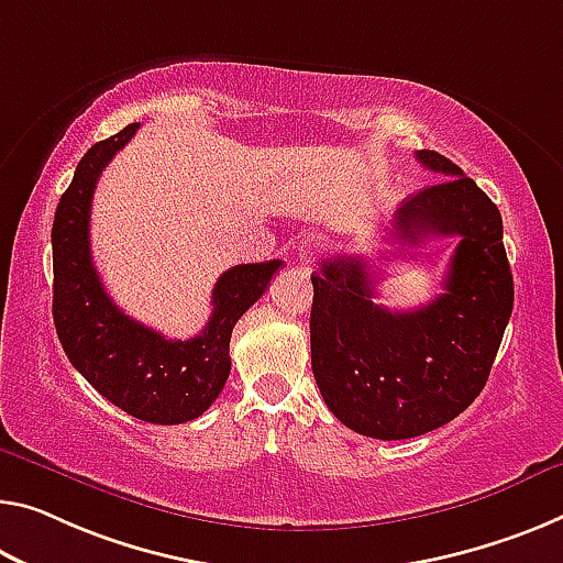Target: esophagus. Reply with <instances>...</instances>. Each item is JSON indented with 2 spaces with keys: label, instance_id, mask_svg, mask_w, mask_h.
<instances>
[{
  "label": "esophagus",
  "instance_id": "obj_1",
  "mask_svg": "<svg viewBox=\"0 0 563 563\" xmlns=\"http://www.w3.org/2000/svg\"><path fill=\"white\" fill-rule=\"evenodd\" d=\"M319 249H322V241L314 239V236H309V239L301 241V244H299V258H301V264H309L311 258H314V256L319 254Z\"/></svg>",
  "mask_w": 563,
  "mask_h": 563
}]
</instances>
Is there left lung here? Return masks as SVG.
Wrapping results in <instances>:
<instances>
[{"label": "left lung", "instance_id": "obj_1", "mask_svg": "<svg viewBox=\"0 0 563 563\" xmlns=\"http://www.w3.org/2000/svg\"><path fill=\"white\" fill-rule=\"evenodd\" d=\"M418 161L448 176L408 196L390 239L420 246L457 236L443 294L393 311L372 301L362 256H336L311 274V369L327 408L350 430L405 440L457 418L481 395L514 311V276L496 203L435 151Z\"/></svg>", "mask_w": 563, "mask_h": 563}]
</instances>
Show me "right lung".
I'll return each mask as SVG.
<instances>
[{
  "label": "right lung",
  "mask_w": 563,
  "mask_h": 563,
  "mask_svg": "<svg viewBox=\"0 0 563 563\" xmlns=\"http://www.w3.org/2000/svg\"><path fill=\"white\" fill-rule=\"evenodd\" d=\"M137 123L95 143L77 163L52 223V319L73 367L137 420L178 426L203 415L227 385L233 324L262 299L282 262L239 264L219 276L211 319L191 340H166L108 297L90 256V203L102 168Z\"/></svg>",
  "instance_id": "add662e5"
}]
</instances>
